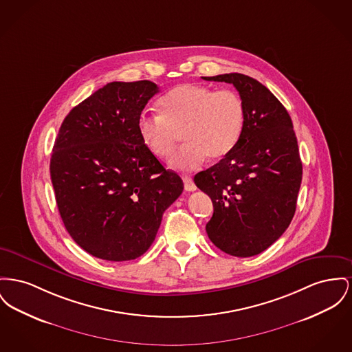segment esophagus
<instances>
[{"label": "esophagus", "mask_w": 352, "mask_h": 352, "mask_svg": "<svg viewBox=\"0 0 352 352\" xmlns=\"http://www.w3.org/2000/svg\"><path fill=\"white\" fill-rule=\"evenodd\" d=\"M182 179H184V184H185V190L186 191H194L197 186H195V184H194V181H192V178L190 177V175H182Z\"/></svg>", "instance_id": "1"}]
</instances>
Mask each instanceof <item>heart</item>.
I'll use <instances>...</instances> for the list:
<instances>
[{
	"label": "heart",
	"instance_id": "1",
	"mask_svg": "<svg viewBox=\"0 0 352 352\" xmlns=\"http://www.w3.org/2000/svg\"><path fill=\"white\" fill-rule=\"evenodd\" d=\"M161 113L144 110L138 117V133L146 147L157 157L173 154L184 131V146L170 160L179 170H192L207 157L219 161L238 145L246 122V106L234 90L184 83L171 89L160 101Z\"/></svg>",
	"mask_w": 352,
	"mask_h": 352
}]
</instances>
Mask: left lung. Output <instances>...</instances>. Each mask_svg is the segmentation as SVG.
I'll use <instances>...</instances> for the list:
<instances>
[{"mask_svg":"<svg viewBox=\"0 0 352 352\" xmlns=\"http://www.w3.org/2000/svg\"><path fill=\"white\" fill-rule=\"evenodd\" d=\"M202 78L232 83L246 106L238 145L194 182L212 201L210 241L248 258L269 248L292 221L302 182L298 141L287 110L265 85L241 73Z\"/></svg>","mask_w":352,"mask_h":352,"instance_id":"1","label":"left lung"}]
</instances>
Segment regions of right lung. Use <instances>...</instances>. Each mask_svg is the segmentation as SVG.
Returning a JSON list of instances; mask_svg holds the SVG:
<instances>
[{
    "label": "right lung",
    "instance_id": "obj_1",
    "mask_svg": "<svg viewBox=\"0 0 352 352\" xmlns=\"http://www.w3.org/2000/svg\"><path fill=\"white\" fill-rule=\"evenodd\" d=\"M158 93L151 81L110 82L70 110L56 138L50 178L63 225L96 258L124 262L155 239L162 215L184 191L138 133Z\"/></svg>",
    "mask_w": 352,
    "mask_h": 352
}]
</instances>
